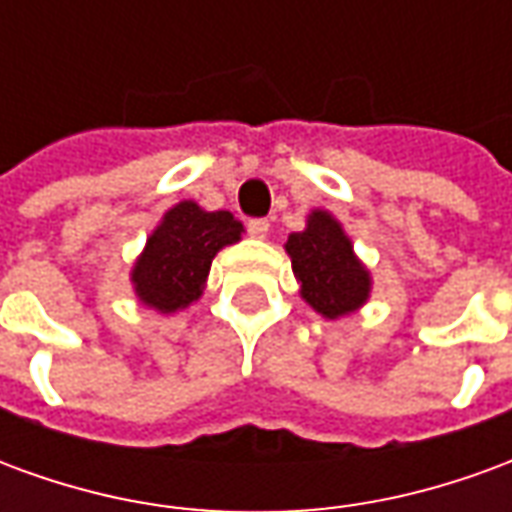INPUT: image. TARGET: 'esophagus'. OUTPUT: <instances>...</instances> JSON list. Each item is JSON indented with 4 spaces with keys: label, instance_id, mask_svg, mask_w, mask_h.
Masks as SVG:
<instances>
[{
    "label": "esophagus",
    "instance_id": "esophagus-1",
    "mask_svg": "<svg viewBox=\"0 0 512 512\" xmlns=\"http://www.w3.org/2000/svg\"><path fill=\"white\" fill-rule=\"evenodd\" d=\"M268 219H249V224H246V230H249V235H255V238H266L268 235Z\"/></svg>",
    "mask_w": 512,
    "mask_h": 512
}]
</instances>
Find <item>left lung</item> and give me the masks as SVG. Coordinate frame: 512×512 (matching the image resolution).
I'll use <instances>...</instances> for the list:
<instances>
[{
	"label": "left lung",
	"instance_id": "8db88e82",
	"mask_svg": "<svg viewBox=\"0 0 512 512\" xmlns=\"http://www.w3.org/2000/svg\"><path fill=\"white\" fill-rule=\"evenodd\" d=\"M285 252L301 282V299L323 318L334 321L356 312L370 296V271L359 263L343 224L329 211H312L307 230L290 235Z\"/></svg>",
	"mask_w": 512,
	"mask_h": 512
}]
</instances>
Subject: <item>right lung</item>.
I'll list each match as a JSON object with an SVG mask.
<instances>
[{"label": "right lung", "instance_id": "add662e5", "mask_svg": "<svg viewBox=\"0 0 512 512\" xmlns=\"http://www.w3.org/2000/svg\"><path fill=\"white\" fill-rule=\"evenodd\" d=\"M241 233L244 224L230 211H202L197 202H178L136 257L134 293L145 307L164 315L186 310L202 296L216 252L241 241Z\"/></svg>", "mask_w": 512, "mask_h": 512}]
</instances>
